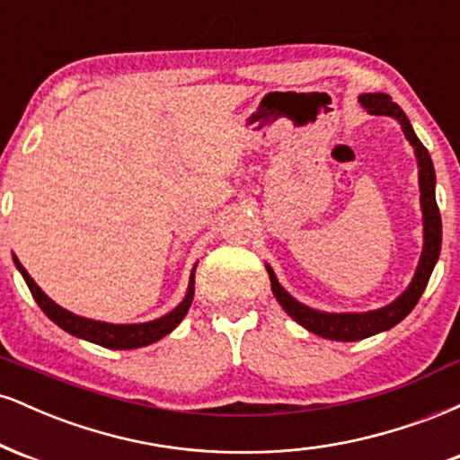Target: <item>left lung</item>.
I'll return each instance as SVG.
<instances>
[{
  "mask_svg": "<svg viewBox=\"0 0 460 460\" xmlns=\"http://www.w3.org/2000/svg\"><path fill=\"white\" fill-rule=\"evenodd\" d=\"M358 102H361V105L369 114L394 116V119L402 125L406 138H409L411 145L415 146L417 164H420L421 212H424V251H421V260L420 266H417L413 281H411L409 289H404L402 296L395 298L392 305H387V307L367 311V314H322V311L305 307V305H300L298 300H294L288 292H285L281 285H279L277 277H274V272L268 268L272 292L279 303H281V307L288 311L300 326L315 332V335L335 341L366 340V337L392 329V326L398 324L400 320H404L406 315L413 311L421 292H424L426 285H429L432 268H435L437 260H439L441 251V214L435 200V168H432L429 149L421 145L420 138L415 136L413 128H411L409 119H406V114L402 112V108H400L398 103H394L389 94H361Z\"/></svg>",
  "mask_w": 460,
  "mask_h": 460,
  "instance_id": "8db88e82",
  "label": "left lung"
}]
</instances>
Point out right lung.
<instances>
[{"label": "right lung", "instance_id": "add662e5", "mask_svg": "<svg viewBox=\"0 0 460 460\" xmlns=\"http://www.w3.org/2000/svg\"><path fill=\"white\" fill-rule=\"evenodd\" d=\"M14 263H17L19 272L23 274L25 283H28L31 296L36 298L39 307L45 311V315L51 322H56L60 329H65L71 335L82 337V340L93 341V344H99L103 348H114V350H131V348H142L149 346L153 341L162 340L164 335H168L175 326L186 318L190 305H192L194 298V272L192 279H190V288L183 303L179 305L177 309H172L171 314H166L160 320L153 322H145V324H108V322H97V320H88L82 318V315L71 314V311L62 309L60 305H56L39 285L34 283V279L30 277L28 270L21 266L17 257H14Z\"/></svg>", "mask_w": 460, "mask_h": 460}]
</instances>
